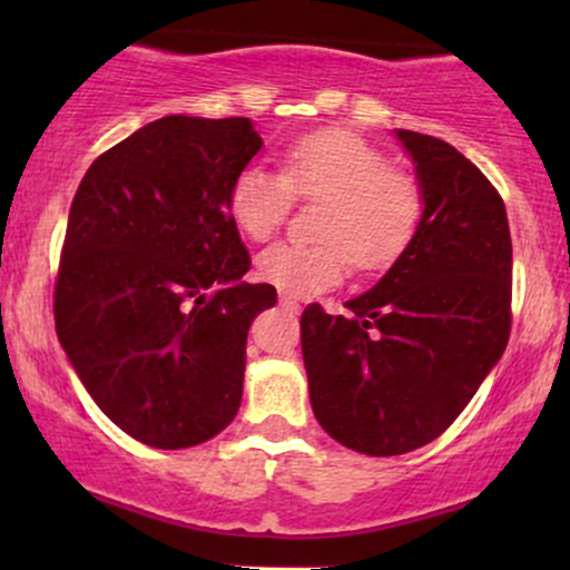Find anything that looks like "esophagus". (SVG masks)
<instances>
[{
	"mask_svg": "<svg viewBox=\"0 0 570 570\" xmlns=\"http://www.w3.org/2000/svg\"><path fill=\"white\" fill-rule=\"evenodd\" d=\"M281 307H284V311H289V313H299L303 311V305H299V299L297 297H289V294H281Z\"/></svg>",
	"mask_w": 570,
	"mask_h": 570,
	"instance_id": "1",
	"label": "esophagus"
}]
</instances>
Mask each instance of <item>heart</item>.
Segmentation results:
<instances>
[{"mask_svg": "<svg viewBox=\"0 0 570 570\" xmlns=\"http://www.w3.org/2000/svg\"><path fill=\"white\" fill-rule=\"evenodd\" d=\"M294 195L326 200L318 244H276L257 259L259 278L289 297L332 289L348 273L383 271L407 248L423 195L394 171L377 147L343 130L303 136L284 149V174L246 166L233 179L230 214L248 238L267 240L289 214Z\"/></svg>", "mask_w": 570, "mask_h": 570, "instance_id": "1", "label": "heart"}]
</instances>
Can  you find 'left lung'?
I'll use <instances>...</instances> for the list:
<instances>
[{"mask_svg": "<svg viewBox=\"0 0 570 570\" xmlns=\"http://www.w3.org/2000/svg\"><path fill=\"white\" fill-rule=\"evenodd\" d=\"M415 166L423 214L370 292L303 313L316 421L364 455H402L442 434L507 348L512 238L501 195L448 141L394 130Z\"/></svg>", "mask_w": 570, "mask_h": 570, "instance_id": "obj_1", "label": "left lung"}]
</instances>
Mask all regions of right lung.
I'll return each mask as SVG.
<instances>
[{
    "instance_id": "1",
    "label": "right lung",
    "mask_w": 570,
    "mask_h": 570,
    "mask_svg": "<svg viewBox=\"0 0 570 570\" xmlns=\"http://www.w3.org/2000/svg\"><path fill=\"white\" fill-rule=\"evenodd\" d=\"M263 149L248 117L168 115L94 160L69 208L56 332L104 415L149 448L217 436L244 396L246 337L276 305L230 214Z\"/></svg>"
}]
</instances>
